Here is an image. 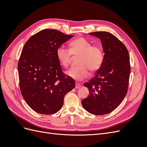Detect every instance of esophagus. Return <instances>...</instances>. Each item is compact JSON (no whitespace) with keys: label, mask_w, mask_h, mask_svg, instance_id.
<instances>
[{"label":"esophagus","mask_w":147,"mask_h":147,"mask_svg":"<svg viewBox=\"0 0 147 147\" xmlns=\"http://www.w3.org/2000/svg\"><path fill=\"white\" fill-rule=\"evenodd\" d=\"M81 84H80V83H75V88L76 89H79V88H81Z\"/></svg>","instance_id":"esophagus-1"}]
</instances>
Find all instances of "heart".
Masks as SVG:
<instances>
[{"label":"heart","instance_id":"b5f03b06","mask_svg":"<svg viewBox=\"0 0 147 147\" xmlns=\"http://www.w3.org/2000/svg\"><path fill=\"white\" fill-rule=\"evenodd\" d=\"M70 51L61 46L56 50L57 58L61 65L67 67L70 64L71 54L80 56L78 59V67L66 72L67 75L76 80L81 81L88 77L90 72L98 70L104 59L101 48L92 45L90 42L84 38L74 40L69 44Z\"/></svg>","mask_w":147,"mask_h":147}]
</instances>
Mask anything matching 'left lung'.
Wrapping results in <instances>:
<instances>
[{
    "mask_svg": "<svg viewBox=\"0 0 147 147\" xmlns=\"http://www.w3.org/2000/svg\"><path fill=\"white\" fill-rule=\"evenodd\" d=\"M100 40L103 62L94 76L83 85L90 94L82 101L87 112L96 115L110 113L125 97L131 72L129 57L124 44L110 32L89 33Z\"/></svg>",
    "mask_w": 147,
    "mask_h": 147,
    "instance_id": "left-lung-1",
    "label": "left lung"
}]
</instances>
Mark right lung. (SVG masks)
I'll return each mask as SVG.
<instances>
[{"label": "right lung", "mask_w": 147, "mask_h": 147, "mask_svg": "<svg viewBox=\"0 0 147 147\" xmlns=\"http://www.w3.org/2000/svg\"><path fill=\"white\" fill-rule=\"evenodd\" d=\"M55 29H43L26 42L18 70L21 94L35 112L54 114L61 110L65 94L75 86L62 71L56 50L73 37Z\"/></svg>", "instance_id": "obj_1"}]
</instances>
